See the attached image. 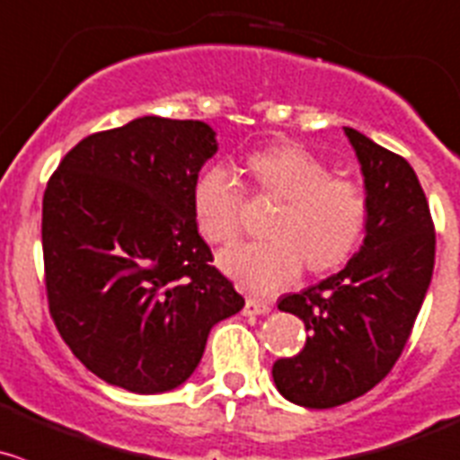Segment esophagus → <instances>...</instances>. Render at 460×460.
<instances>
[{
  "instance_id": "obj_1",
  "label": "esophagus",
  "mask_w": 460,
  "mask_h": 460,
  "mask_svg": "<svg viewBox=\"0 0 460 460\" xmlns=\"http://www.w3.org/2000/svg\"><path fill=\"white\" fill-rule=\"evenodd\" d=\"M271 310L270 303L265 301H256V298H247L243 307V314L244 316H256V314H267Z\"/></svg>"
}]
</instances>
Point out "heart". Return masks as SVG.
<instances>
[{"label":"heart","mask_w":460,"mask_h":460,"mask_svg":"<svg viewBox=\"0 0 460 460\" xmlns=\"http://www.w3.org/2000/svg\"><path fill=\"white\" fill-rule=\"evenodd\" d=\"M258 190L283 202L271 217L267 243L220 253V267L253 294H274L301 274L339 270L353 258L367 231V195L298 144H274L249 157ZM198 229L208 243L231 244L243 234L244 184L231 168L211 166L193 189Z\"/></svg>","instance_id":"1"}]
</instances>
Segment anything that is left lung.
<instances>
[{"mask_svg": "<svg viewBox=\"0 0 460 460\" xmlns=\"http://www.w3.org/2000/svg\"><path fill=\"white\" fill-rule=\"evenodd\" d=\"M343 132L362 166L367 238L341 271L279 301L307 339L271 376L283 398L307 409L350 402L389 376L434 274V222L413 168L362 132Z\"/></svg>", "mask_w": 460, "mask_h": 460, "instance_id": "obj_1", "label": "left lung"}]
</instances>
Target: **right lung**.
<instances>
[{
	"label": "right lung",
	"mask_w": 460,
	"mask_h": 460,
	"mask_svg": "<svg viewBox=\"0 0 460 460\" xmlns=\"http://www.w3.org/2000/svg\"><path fill=\"white\" fill-rule=\"evenodd\" d=\"M217 150L202 121L141 117L65 155L42 199L49 312L71 353L107 385H184L217 321L244 298L211 265L193 211Z\"/></svg>",
	"instance_id": "right-lung-1"
}]
</instances>
